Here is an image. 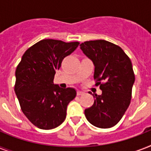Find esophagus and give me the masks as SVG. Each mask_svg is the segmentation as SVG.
Listing matches in <instances>:
<instances>
[{"instance_id": "34e87169", "label": "esophagus", "mask_w": 151, "mask_h": 151, "mask_svg": "<svg viewBox=\"0 0 151 151\" xmlns=\"http://www.w3.org/2000/svg\"><path fill=\"white\" fill-rule=\"evenodd\" d=\"M84 93H85V92H82V91H78V92H77V95H78V96H82V95H84Z\"/></svg>"}]
</instances>
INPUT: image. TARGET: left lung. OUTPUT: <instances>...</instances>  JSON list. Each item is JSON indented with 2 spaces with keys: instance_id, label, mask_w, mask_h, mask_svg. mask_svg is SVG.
I'll list each match as a JSON object with an SVG mask.
<instances>
[{
  "instance_id": "8db88e82",
  "label": "left lung",
  "mask_w": 151,
  "mask_h": 151,
  "mask_svg": "<svg viewBox=\"0 0 151 151\" xmlns=\"http://www.w3.org/2000/svg\"><path fill=\"white\" fill-rule=\"evenodd\" d=\"M80 46L94 64V79L102 90L100 96L92 94L94 103L85 110V117L94 126L111 128L122 119L131 102L135 82L132 62L122 48L105 40L85 41Z\"/></svg>"
}]
</instances>
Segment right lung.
I'll list each match as a JSON object with an SVG mask.
<instances>
[{"instance_id": "add662e5", "label": "right lung", "mask_w": 151, "mask_h": 151, "mask_svg": "<svg viewBox=\"0 0 151 151\" xmlns=\"http://www.w3.org/2000/svg\"><path fill=\"white\" fill-rule=\"evenodd\" d=\"M79 42L45 39L27 49L15 70V92L22 113L35 126L52 129L64 122L66 108L77 92L54 85L55 71Z\"/></svg>"}]
</instances>
